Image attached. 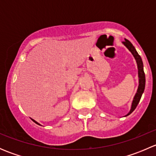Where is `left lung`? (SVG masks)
Returning a JSON list of instances; mask_svg holds the SVG:
<instances>
[{"label":"left lung","mask_w":156,"mask_h":156,"mask_svg":"<svg viewBox=\"0 0 156 156\" xmlns=\"http://www.w3.org/2000/svg\"><path fill=\"white\" fill-rule=\"evenodd\" d=\"M124 45H125L126 48L128 49L129 51L132 53V55L133 56L134 59H136V64H137V69H138V77H139V86H138L137 91H136V94H135L134 97H133V102H132L131 108H130V112L126 115L125 116L129 115L130 113H132L133 112V110L136 108L137 106L138 103H139L141 97H142V94L144 93V89H145V84H146V78H145V73H144V64H143L142 59H141L140 56L138 54V53L136 52V49L133 46L131 43L128 40L125 38V41L122 42Z\"/></svg>","instance_id":"obj_1"}]
</instances>
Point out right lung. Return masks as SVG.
Returning <instances> with one entry per match:
<instances>
[{
    "label": "right lung",
    "instance_id": "right-lung-1",
    "mask_svg": "<svg viewBox=\"0 0 156 156\" xmlns=\"http://www.w3.org/2000/svg\"><path fill=\"white\" fill-rule=\"evenodd\" d=\"M32 120H33V119H32ZM33 121H34V122H35V123H36V124H37V125H39V124H38V123H37V122H36V121H34V120H33Z\"/></svg>",
    "mask_w": 156,
    "mask_h": 156
}]
</instances>
